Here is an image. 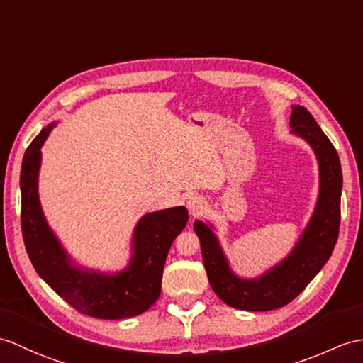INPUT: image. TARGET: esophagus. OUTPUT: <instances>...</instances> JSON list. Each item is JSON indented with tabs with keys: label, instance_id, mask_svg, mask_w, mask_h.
Returning <instances> with one entry per match:
<instances>
[{
	"label": "esophagus",
	"instance_id": "obj_1",
	"mask_svg": "<svg viewBox=\"0 0 363 363\" xmlns=\"http://www.w3.org/2000/svg\"><path fill=\"white\" fill-rule=\"evenodd\" d=\"M187 208L193 216H198L206 210V199L199 195H191L187 199Z\"/></svg>",
	"mask_w": 363,
	"mask_h": 363
}]
</instances>
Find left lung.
Listing matches in <instances>:
<instances>
[{"label": "left lung", "mask_w": 363, "mask_h": 363, "mask_svg": "<svg viewBox=\"0 0 363 363\" xmlns=\"http://www.w3.org/2000/svg\"><path fill=\"white\" fill-rule=\"evenodd\" d=\"M291 108V134L305 140L317 159L318 195L314 212L289 254L258 277H240L230 267L213 223L196 220L193 224L208 283L235 309L272 311L288 305L322 271L339 237L343 185L339 155L305 106Z\"/></svg>", "instance_id": "left-lung-1"}]
</instances>
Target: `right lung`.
Wrapping results in <instances>:
<instances>
[{
    "mask_svg": "<svg viewBox=\"0 0 363 363\" xmlns=\"http://www.w3.org/2000/svg\"><path fill=\"white\" fill-rule=\"evenodd\" d=\"M55 125L40 131L21 164V229L32 264L58 296L83 314L116 320L145 313L161 296L165 258L187 225V208L178 206L143 215L133 230L128 264L121 271L79 264L49 225L38 195L41 147Z\"/></svg>",
    "mask_w": 363,
    "mask_h": 363,
    "instance_id": "right-lung-1",
    "label": "right lung"
}]
</instances>
